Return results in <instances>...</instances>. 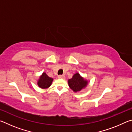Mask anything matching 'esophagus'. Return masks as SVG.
<instances>
[{
  "mask_svg": "<svg viewBox=\"0 0 132 132\" xmlns=\"http://www.w3.org/2000/svg\"><path fill=\"white\" fill-rule=\"evenodd\" d=\"M58 77H59V79H64V78H65V76H64V75H59L58 76Z\"/></svg>",
  "mask_w": 132,
  "mask_h": 132,
  "instance_id": "obj_1",
  "label": "esophagus"
}]
</instances>
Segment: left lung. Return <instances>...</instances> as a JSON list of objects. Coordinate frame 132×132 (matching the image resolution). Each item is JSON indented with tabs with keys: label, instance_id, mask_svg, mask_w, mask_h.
Instances as JSON below:
<instances>
[{
	"label": "left lung",
	"instance_id": "obj_1",
	"mask_svg": "<svg viewBox=\"0 0 132 132\" xmlns=\"http://www.w3.org/2000/svg\"><path fill=\"white\" fill-rule=\"evenodd\" d=\"M68 84L71 90L77 93L86 88L88 84V81L81 76L79 73H76L71 79L68 80Z\"/></svg>",
	"mask_w": 132,
	"mask_h": 132
}]
</instances>
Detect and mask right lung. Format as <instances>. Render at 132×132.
Wrapping results in <instances>:
<instances>
[{
  "instance_id": "obj_1",
  "label": "right lung",
  "mask_w": 132,
  "mask_h": 132,
  "mask_svg": "<svg viewBox=\"0 0 132 132\" xmlns=\"http://www.w3.org/2000/svg\"><path fill=\"white\" fill-rule=\"evenodd\" d=\"M53 80V78L49 77L46 74V73L43 72L40 76L38 80H37V85L39 88L42 89H46L50 87L52 83Z\"/></svg>"
}]
</instances>
